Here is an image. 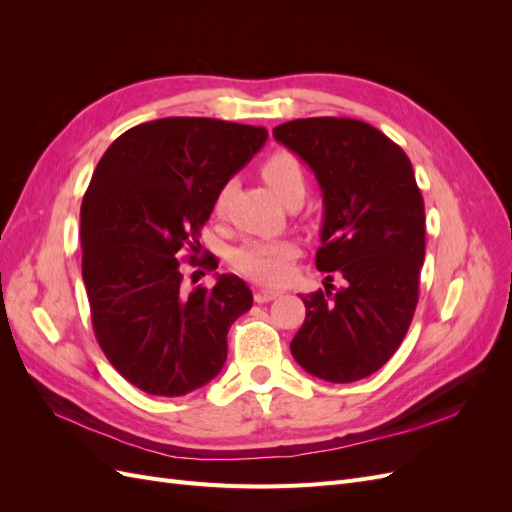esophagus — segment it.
<instances>
[{"label": "esophagus", "instance_id": "obj_1", "mask_svg": "<svg viewBox=\"0 0 512 512\" xmlns=\"http://www.w3.org/2000/svg\"><path fill=\"white\" fill-rule=\"evenodd\" d=\"M275 297H280V290H273V288H260V290H256V294H254L256 303H269V301H273Z\"/></svg>", "mask_w": 512, "mask_h": 512}]
</instances>
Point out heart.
<instances>
[{"label":"heart","mask_w":512,"mask_h":512,"mask_svg":"<svg viewBox=\"0 0 512 512\" xmlns=\"http://www.w3.org/2000/svg\"><path fill=\"white\" fill-rule=\"evenodd\" d=\"M262 179L269 183V188L288 200L292 194H305V173L301 162L288 151H275L260 166ZM230 196V185L215 196V211L222 213ZM299 254V247L290 239H254L237 247L230 256L232 267L239 273L252 277L262 284H282L292 273V262Z\"/></svg>","instance_id":"1"}]
</instances>
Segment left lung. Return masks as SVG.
Returning <instances> with one entry per match:
<instances>
[{
  "mask_svg": "<svg viewBox=\"0 0 512 512\" xmlns=\"http://www.w3.org/2000/svg\"><path fill=\"white\" fill-rule=\"evenodd\" d=\"M275 141L314 170L322 190L318 271L342 275L307 297L290 352L307 374L356 382L397 352L418 303L425 260V203L397 143L348 117L282 123Z\"/></svg>",
  "mask_w": 512,
  "mask_h": 512,
  "instance_id": "left-lung-1",
  "label": "left lung"
}]
</instances>
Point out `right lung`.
Returning a JSON list of instances; mask_svg holds the SVG:
<instances>
[{
    "mask_svg": "<svg viewBox=\"0 0 512 512\" xmlns=\"http://www.w3.org/2000/svg\"><path fill=\"white\" fill-rule=\"evenodd\" d=\"M265 141V128L166 117L123 132L98 162L81 205L83 282L98 344L136 389L188 395L224 367L252 290L237 275L188 290L181 256L218 269L213 254L198 258L200 230Z\"/></svg>",
    "mask_w": 512,
    "mask_h": 512,
    "instance_id": "obj_1",
    "label": "right lung"
}]
</instances>
